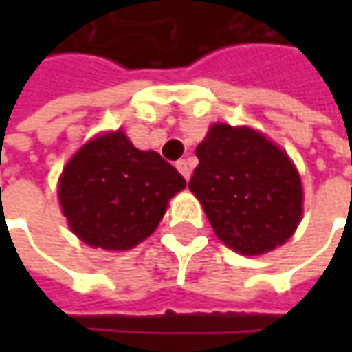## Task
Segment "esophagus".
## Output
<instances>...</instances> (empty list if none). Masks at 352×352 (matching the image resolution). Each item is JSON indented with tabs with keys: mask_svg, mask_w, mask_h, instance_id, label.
Instances as JSON below:
<instances>
[{
	"mask_svg": "<svg viewBox=\"0 0 352 352\" xmlns=\"http://www.w3.org/2000/svg\"><path fill=\"white\" fill-rule=\"evenodd\" d=\"M175 166H177V169L181 171V175H183L184 179L188 181V179H190V166H188V162H186V160H179L175 164Z\"/></svg>",
	"mask_w": 352,
	"mask_h": 352,
	"instance_id": "34e87169",
	"label": "esophagus"
}]
</instances>
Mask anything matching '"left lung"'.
Masks as SVG:
<instances>
[{"mask_svg": "<svg viewBox=\"0 0 352 352\" xmlns=\"http://www.w3.org/2000/svg\"><path fill=\"white\" fill-rule=\"evenodd\" d=\"M196 156L188 188L230 249L262 254L294 234L302 219V183L279 146L251 128L214 124Z\"/></svg>", "mask_w": 352, "mask_h": 352, "instance_id": "obj_1", "label": "left lung"}]
</instances>
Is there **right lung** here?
Listing matches in <instances>:
<instances>
[{"label": "right lung", "mask_w": 352, "mask_h": 352, "mask_svg": "<svg viewBox=\"0 0 352 352\" xmlns=\"http://www.w3.org/2000/svg\"><path fill=\"white\" fill-rule=\"evenodd\" d=\"M184 177L118 130L80 148L60 179V204L73 234L107 251L131 249L153 234Z\"/></svg>", "instance_id": "obj_1"}]
</instances>
